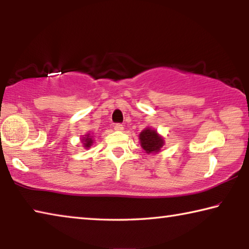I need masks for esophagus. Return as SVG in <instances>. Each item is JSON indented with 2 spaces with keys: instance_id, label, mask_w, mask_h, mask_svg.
<instances>
[{
  "instance_id": "obj_1",
  "label": "esophagus",
  "mask_w": 249,
  "mask_h": 249,
  "mask_svg": "<svg viewBox=\"0 0 249 249\" xmlns=\"http://www.w3.org/2000/svg\"><path fill=\"white\" fill-rule=\"evenodd\" d=\"M114 129L117 130V132H121V130L124 129V126L122 124H115L114 125Z\"/></svg>"
}]
</instances>
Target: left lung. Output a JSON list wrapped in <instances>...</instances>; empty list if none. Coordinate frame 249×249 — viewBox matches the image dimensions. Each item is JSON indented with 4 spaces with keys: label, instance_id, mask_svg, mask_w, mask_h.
Instances as JSON below:
<instances>
[{
    "label": "left lung",
    "instance_id": "obj_1",
    "mask_svg": "<svg viewBox=\"0 0 249 249\" xmlns=\"http://www.w3.org/2000/svg\"><path fill=\"white\" fill-rule=\"evenodd\" d=\"M140 142L146 154H158L165 145V138L153 127H146L140 134Z\"/></svg>",
    "mask_w": 249,
    "mask_h": 249
}]
</instances>
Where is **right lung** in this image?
I'll list each match as a JSON object with an SVG mask.
<instances>
[{"instance_id":"1","label":"right lung","mask_w":249,"mask_h":249,"mask_svg":"<svg viewBox=\"0 0 249 249\" xmlns=\"http://www.w3.org/2000/svg\"><path fill=\"white\" fill-rule=\"evenodd\" d=\"M81 142H82V145H83L84 148L89 149L90 147L93 145V142H94L93 134H92V133H87L86 135H83L82 138H81Z\"/></svg>"}]
</instances>
